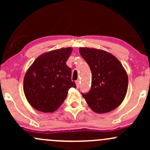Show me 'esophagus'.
<instances>
[{"label":"esophagus","mask_w":150,"mask_h":150,"mask_svg":"<svg viewBox=\"0 0 150 150\" xmlns=\"http://www.w3.org/2000/svg\"><path fill=\"white\" fill-rule=\"evenodd\" d=\"M76 86L77 88H79L80 87V80H76Z\"/></svg>","instance_id":"obj_1"}]
</instances>
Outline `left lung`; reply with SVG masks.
I'll use <instances>...</instances> for the list:
<instances>
[{"mask_svg":"<svg viewBox=\"0 0 150 150\" xmlns=\"http://www.w3.org/2000/svg\"><path fill=\"white\" fill-rule=\"evenodd\" d=\"M79 52L89 66L92 80L89 91L82 96L96 113L114 110L124 100L128 87V76L122 64L102 50L80 48Z\"/></svg>","mask_w":150,"mask_h":150,"instance_id":"obj_1","label":"left lung"}]
</instances>
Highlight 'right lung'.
<instances>
[{
	"label": "right lung",
	"instance_id": "obj_1",
	"mask_svg": "<svg viewBox=\"0 0 150 150\" xmlns=\"http://www.w3.org/2000/svg\"><path fill=\"white\" fill-rule=\"evenodd\" d=\"M72 48L54 50L39 56L24 77L25 97L34 109L53 112L65 100L70 88H76L71 81V69L67 65Z\"/></svg>",
	"mask_w": 150,
	"mask_h": 150
}]
</instances>
